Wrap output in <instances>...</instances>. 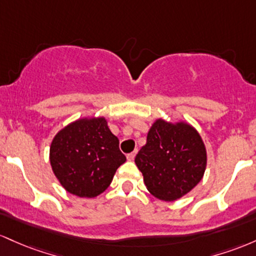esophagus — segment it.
<instances>
[{"mask_svg": "<svg viewBox=\"0 0 256 256\" xmlns=\"http://www.w3.org/2000/svg\"><path fill=\"white\" fill-rule=\"evenodd\" d=\"M136 151H133V152H130V154H127L128 160H133L134 158H136Z\"/></svg>", "mask_w": 256, "mask_h": 256, "instance_id": "esophagus-1", "label": "esophagus"}]
</instances>
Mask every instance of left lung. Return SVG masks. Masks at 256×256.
I'll return each mask as SVG.
<instances>
[{
	"label": "left lung",
	"instance_id": "left-lung-1",
	"mask_svg": "<svg viewBox=\"0 0 256 256\" xmlns=\"http://www.w3.org/2000/svg\"><path fill=\"white\" fill-rule=\"evenodd\" d=\"M150 194L175 200L190 192L204 174L206 152L200 134L188 123L157 120L136 157Z\"/></svg>",
	"mask_w": 256,
	"mask_h": 256
}]
</instances>
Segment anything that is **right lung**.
Masks as SVG:
<instances>
[{"label":"right lung","mask_w":256,"mask_h":256,"mask_svg":"<svg viewBox=\"0 0 256 256\" xmlns=\"http://www.w3.org/2000/svg\"><path fill=\"white\" fill-rule=\"evenodd\" d=\"M50 166L62 188L78 197H96L110 186L117 168L126 162L120 140L104 117L71 123L54 136Z\"/></svg>","instance_id":"right-lung-1"}]
</instances>
